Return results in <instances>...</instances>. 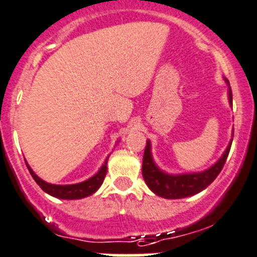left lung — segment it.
I'll return each mask as SVG.
<instances>
[{"label":"left lung","mask_w":257,"mask_h":257,"mask_svg":"<svg viewBox=\"0 0 257 257\" xmlns=\"http://www.w3.org/2000/svg\"><path fill=\"white\" fill-rule=\"evenodd\" d=\"M227 81V80H226ZM228 82V81H227ZM228 100L232 104V91H228ZM229 142L228 147L224 151L222 157L203 172H195V174H183V175H169L166 172L161 171L156 166L155 161L151 153V143L147 141L145 155H143L142 164V175L148 188L156 194L166 199H181L188 198V196L195 195L204 190L205 188L210 185L215 180V177L222 171L223 166L226 164V160L228 157L229 150H231Z\"/></svg>","instance_id":"8db88e82"}]
</instances>
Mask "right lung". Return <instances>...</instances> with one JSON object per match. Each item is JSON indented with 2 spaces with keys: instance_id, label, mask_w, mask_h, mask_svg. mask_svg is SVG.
<instances>
[{
  "instance_id": "obj_1",
  "label": "right lung",
  "mask_w": 257,
  "mask_h": 257,
  "mask_svg": "<svg viewBox=\"0 0 257 257\" xmlns=\"http://www.w3.org/2000/svg\"><path fill=\"white\" fill-rule=\"evenodd\" d=\"M107 158H109V156H107ZM107 158L105 160L101 169L97 171V174H95L92 177H90V179L83 181V183L73 184V185H54V184L45 183L44 180H42L40 177H38L37 175H35V172L30 169V166H29L28 164H26V166H28L29 172L31 174L33 179L35 180V183H37L45 193L59 199H69V200H72V199L86 198V196L95 193V191L101 186L102 181H104L105 179V175H106L107 171Z\"/></svg>"
}]
</instances>
